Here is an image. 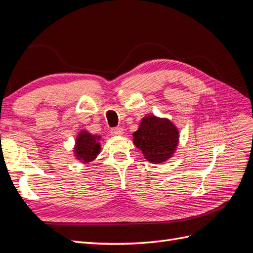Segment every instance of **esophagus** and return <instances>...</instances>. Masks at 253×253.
I'll return each instance as SVG.
<instances>
[{
	"mask_svg": "<svg viewBox=\"0 0 253 253\" xmlns=\"http://www.w3.org/2000/svg\"><path fill=\"white\" fill-rule=\"evenodd\" d=\"M113 135H116V136H120V135H122L124 134V128L122 127H115V128H113L112 129V132H111Z\"/></svg>",
	"mask_w": 253,
	"mask_h": 253,
	"instance_id": "34e87169",
	"label": "esophagus"
}]
</instances>
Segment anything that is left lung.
<instances>
[{"mask_svg":"<svg viewBox=\"0 0 253 253\" xmlns=\"http://www.w3.org/2000/svg\"><path fill=\"white\" fill-rule=\"evenodd\" d=\"M133 142L148 162L163 164L173 157L177 150L179 132L170 119L147 115L133 133Z\"/></svg>","mask_w":253,"mask_h":253,"instance_id":"left-lung-1","label":"left lung"}]
</instances>
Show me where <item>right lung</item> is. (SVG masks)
I'll list each match as a JSON object with an SVG mask.
<instances>
[{"mask_svg": "<svg viewBox=\"0 0 253 253\" xmlns=\"http://www.w3.org/2000/svg\"><path fill=\"white\" fill-rule=\"evenodd\" d=\"M101 136L93 135L86 129H82L76 137L75 147H74V156L83 165H88L93 160H95L99 153L101 151V144L99 140Z\"/></svg>", "mask_w": 253, "mask_h": 253, "instance_id": "add662e5", "label": "right lung"}]
</instances>
